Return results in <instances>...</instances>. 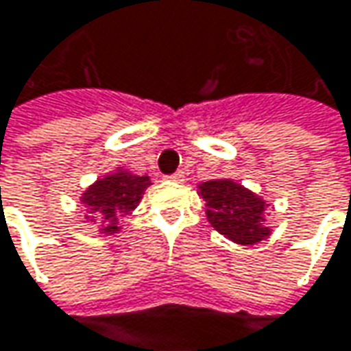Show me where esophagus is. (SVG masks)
<instances>
[{"instance_id":"obj_1","label":"esophagus","mask_w":351,"mask_h":351,"mask_svg":"<svg viewBox=\"0 0 351 351\" xmlns=\"http://www.w3.org/2000/svg\"><path fill=\"white\" fill-rule=\"evenodd\" d=\"M167 178H169V180H175V182H182V180H184V173H182V171H176L175 175H169Z\"/></svg>"}]
</instances>
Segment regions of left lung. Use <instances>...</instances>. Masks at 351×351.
<instances>
[{
  "mask_svg": "<svg viewBox=\"0 0 351 351\" xmlns=\"http://www.w3.org/2000/svg\"><path fill=\"white\" fill-rule=\"evenodd\" d=\"M199 195L207 201L208 223L237 245H255L269 237L265 225L267 203L231 178H213L199 184Z\"/></svg>",
  "mask_w": 351,
  "mask_h": 351,
  "instance_id": "1",
  "label": "left lung"
}]
</instances>
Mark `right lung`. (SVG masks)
Wrapping results in <instances>:
<instances>
[{
  "instance_id": "add662e5",
  "label": "right lung",
  "mask_w": 351,
  "mask_h": 351,
  "mask_svg": "<svg viewBox=\"0 0 351 351\" xmlns=\"http://www.w3.org/2000/svg\"><path fill=\"white\" fill-rule=\"evenodd\" d=\"M150 184L152 182L148 176L132 175L130 171L116 169L114 173L98 178L82 193V205L88 210L86 217L90 221H96L94 217H98L102 221L100 231L104 235L118 233V219L138 207L144 191Z\"/></svg>"
}]
</instances>
